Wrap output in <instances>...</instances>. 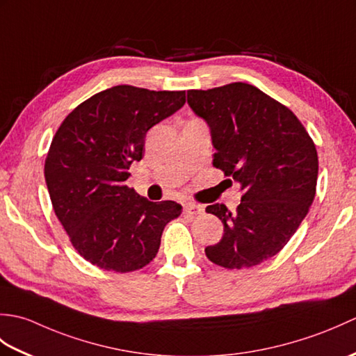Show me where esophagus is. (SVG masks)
<instances>
[{
	"mask_svg": "<svg viewBox=\"0 0 356 356\" xmlns=\"http://www.w3.org/2000/svg\"><path fill=\"white\" fill-rule=\"evenodd\" d=\"M184 211L190 216H199V214H203L205 208H203L202 205H197V203H186V205L184 207Z\"/></svg>",
	"mask_w": 356,
	"mask_h": 356,
	"instance_id": "esophagus-1",
	"label": "esophagus"
}]
</instances>
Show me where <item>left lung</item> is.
I'll return each instance as SVG.
<instances>
[{
	"instance_id": "1",
	"label": "left lung",
	"mask_w": 356,
	"mask_h": 356,
	"mask_svg": "<svg viewBox=\"0 0 356 356\" xmlns=\"http://www.w3.org/2000/svg\"><path fill=\"white\" fill-rule=\"evenodd\" d=\"M188 105L209 127L214 166L243 191L236 211L207 207L223 237L205 254L226 269L257 266L282 251L312 205L316 148L289 108L245 82L188 90Z\"/></svg>"
}]
</instances>
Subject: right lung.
I'll list each match as a JSON object with an SVG mask.
<instances>
[{
	"mask_svg": "<svg viewBox=\"0 0 356 356\" xmlns=\"http://www.w3.org/2000/svg\"><path fill=\"white\" fill-rule=\"evenodd\" d=\"M185 92L116 86L64 119L51 140L44 177L55 214L74 249L95 266L131 272L154 259L166 223L182 213L125 185L145 151L151 127L184 107Z\"/></svg>",
	"mask_w": 356,
	"mask_h": 356,
	"instance_id": "add662e5",
	"label": "right lung"
}]
</instances>
